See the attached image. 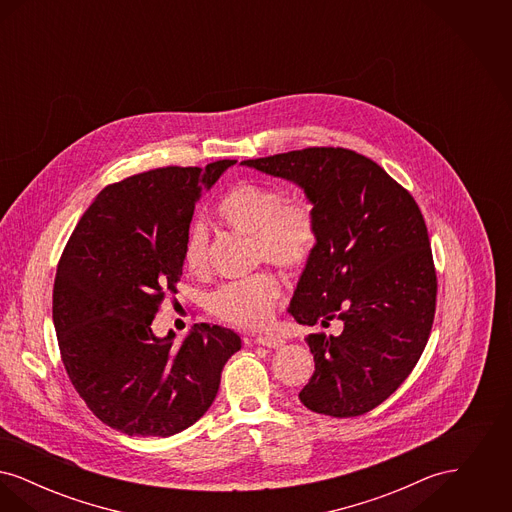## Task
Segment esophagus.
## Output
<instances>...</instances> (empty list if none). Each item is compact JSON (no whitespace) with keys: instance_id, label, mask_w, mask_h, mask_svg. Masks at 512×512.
I'll return each instance as SVG.
<instances>
[{"instance_id":"34e87169","label":"esophagus","mask_w":512,"mask_h":512,"mask_svg":"<svg viewBox=\"0 0 512 512\" xmlns=\"http://www.w3.org/2000/svg\"><path fill=\"white\" fill-rule=\"evenodd\" d=\"M253 341L259 343V345H263V347H270V349H276V347H282V345H284V340L274 338V336H259V338H255Z\"/></svg>"}]
</instances>
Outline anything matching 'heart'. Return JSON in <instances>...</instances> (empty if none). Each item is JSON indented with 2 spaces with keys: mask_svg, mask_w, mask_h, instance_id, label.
I'll use <instances>...</instances> for the list:
<instances>
[{
  "mask_svg": "<svg viewBox=\"0 0 512 512\" xmlns=\"http://www.w3.org/2000/svg\"><path fill=\"white\" fill-rule=\"evenodd\" d=\"M220 222L236 232L253 236L255 261H268L282 270L305 267L318 242L317 213L305 197H286V192L267 184H240L222 197L217 207ZM184 267L192 274L209 268L211 247L203 226L190 228L184 242ZM280 282L272 272H255L242 280L222 284L211 295V311L244 330L265 328L280 299Z\"/></svg>",
  "mask_w": 512,
  "mask_h": 512,
  "instance_id": "b5f03b06",
  "label": "heart"
}]
</instances>
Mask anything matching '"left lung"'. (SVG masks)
Returning <instances> with one entry per match:
<instances>
[{"label": "left lung", "mask_w": 512, "mask_h": 512, "mask_svg": "<svg viewBox=\"0 0 512 512\" xmlns=\"http://www.w3.org/2000/svg\"><path fill=\"white\" fill-rule=\"evenodd\" d=\"M247 167L292 180L317 213L318 242L297 282L299 324L340 322L309 334L315 372L301 403L336 418L368 413L418 363L434 324L438 278L424 217L401 184L345 147H305Z\"/></svg>", "instance_id": "obj_1"}]
</instances>
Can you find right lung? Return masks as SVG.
Masks as SVG:
<instances>
[{"label":"right lung","instance_id":"obj_1","mask_svg":"<svg viewBox=\"0 0 512 512\" xmlns=\"http://www.w3.org/2000/svg\"><path fill=\"white\" fill-rule=\"evenodd\" d=\"M236 161L163 167L99 192L78 220L57 265L53 324L74 390L126 436L167 438L213 405L236 332L195 324L174 347L151 332L176 293L195 201Z\"/></svg>","mask_w":512,"mask_h":512}]
</instances>
